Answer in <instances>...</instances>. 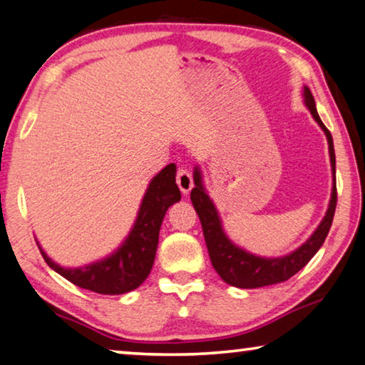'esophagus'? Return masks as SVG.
Instances as JSON below:
<instances>
[{
  "instance_id": "34e87169",
  "label": "esophagus",
  "mask_w": 365,
  "mask_h": 365,
  "mask_svg": "<svg viewBox=\"0 0 365 365\" xmlns=\"http://www.w3.org/2000/svg\"><path fill=\"white\" fill-rule=\"evenodd\" d=\"M176 182L179 189H181V192L184 195H187L190 192V189L194 187V181H192V175L187 170L184 168H179L178 170V176H176Z\"/></svg>"
}]
</instances>
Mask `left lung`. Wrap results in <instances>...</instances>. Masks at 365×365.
<instances>
[{
	"label": "left lung",
	"instance_id": "1",
	"mask_svg": "<svg viewBox=\"0 0 365 365\" xmlns=\"http://www.w3.org/2000/svg\"><path fill=\"white\" fill-rule=\"evenodd\" d=\"M304 105L307 106L310 115L317 121L319 126L324 130L328 140V153H330L331 163V175H333V186H331V197L330 204H328L327 213L320 225L317 226L306 242L301 244L299 247L292 252L282 255V257H260L250 254L249 250L239 247L226 235L223 230L222 218L215 207L210 195L207 194L204 186V179H202V171L199 166L194 168V184L195 187L190 192V200L199 215L202 230H204L205 244L210 255L212 265L217 273L222 277L225 283L236 288L242 289H254L262 288V286H270L286 282L292 274H296L301 268L309 264V260L319 252L322 244L325 242V237L330 231V226L334 217V208H336V160H334V148H333V137L330 130L325 128L322 119L315 108V100L312 92L309 91L307 86H304Z\"/></svg>",
	"mask_w": 365,
	"mask_h": 365
}]
</instances>
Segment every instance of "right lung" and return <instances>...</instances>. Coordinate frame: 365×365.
Here are the masks:
<instances>
[{"mask_svg": "<svg viewBox=\"0 0 365 365\" xmlns=\"http://www.w3.org/2000/svg\"><path fill=\"white\" fill-rule=\"evenodd\" d=\"M179 200L176 165L171 163L153 176L129 235L108 257L83 267L66 268L53 262L37 242L38 249L50 268L79 288L98 294H124L139 288L147 279L157 254L161 222L166 210Z\"/></svg>", "mask_w": 365, "mask_h": 365, "instance_id": "add662e5", "label": "right lung"}]
</instances>
